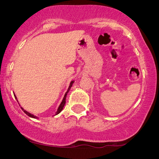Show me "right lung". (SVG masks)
Listing matches in <instances>:
<instances>
[{"label":"right lung","instance_id":"right-lung-1","mask_svg":"<svg viewBox=\"0 0 159 159\" xmlns=\"http://www.w3.org/2000/svg\"><path fill=\"white\" fill-rule=\"evenodd\" d=\"M74 83V81H72L70 82V84H69V88H68V90H67V91L66 92V93H65V95H64V96H63V100H62V102H61V103L60 104V105H59V107H57V111H56V114H55V115H57V114H60V113L62 111V110H63V107H64V105H65V104H66V96H67V93H69V90H70L71 89V87H72V84ZM14 96H15V98H16V99L17 100V97H16V95H14ZM18 101V100H17ZM21 109H22V111H24V112L25 113V114H26L27 116H30V117H32V118H34V119H37V116H34V114H30V113H29V112H27V111H25V109L23 108V107H21Z\"/></svg>","mask_w":159,"mask_h":159}]
</instances>
